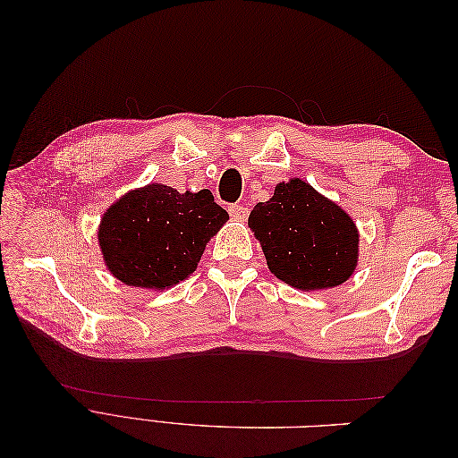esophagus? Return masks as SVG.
<instances>
[{"mask_svg":"<svg viewBox=\"0 0 458 458\" xmlns=\"http://www.w3.org/2000/svg\"><path fill=\"white\" fill-rule=\"evenodd\" d=\"M229 216L234 221H244L248 217V208L241 206V204H233V206H229Z\"/></svg>","mask_w":458,"mask_h":458,"instance_id":"esophagus-1","label":"esophagus"}]
</instances>
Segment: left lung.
Here are the masks:
<instances>
[{
  "instance_id": "1",
  "label": "left lung",
  "mask_w": 458,
  "mask_h": 458,
  "mask_svg": "<svg viewBox=\"0 0 458 458\" xmlns=\"http://www.w3.org/2000/svg\"><path fill=\"white\" fill-rule=\"evenodd\" d=\"M248 227L261 244L269 271L303 293L335 288L357 267L353 217L300 177L276 183L273 197L254 206Z\"/></svg>"
}]
</instances>
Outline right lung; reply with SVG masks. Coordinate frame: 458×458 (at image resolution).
Returning a JSON list of instances; mask_svg holds the SVG:
<instances>
[{
    "label": "right lung",
    "mask_w": 458,
    "mask_h": 458,
    "mask_svg": "<svg viewBox=\"0 0 458 458\" xmlns=\"http://www.w3.org/2000/svg\"><path fill=\"white\" fill-rule=\"evenodd\" d=\"M227 219L208 189L177 192L148 183L106 208L97 239L118 281L162 293L197 271L208 241Z\"/></svg>",
    "instance_id": "add662e5"
}]
</instances>
